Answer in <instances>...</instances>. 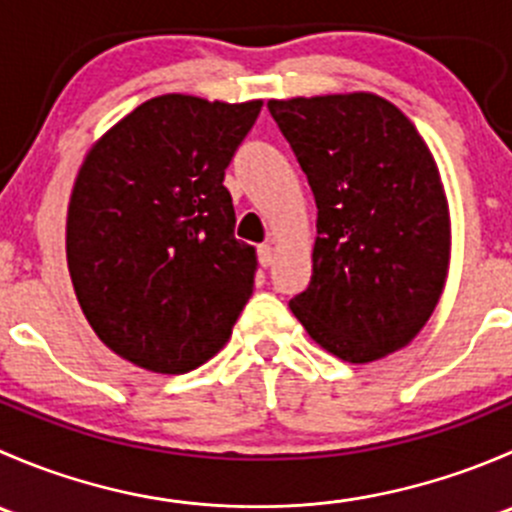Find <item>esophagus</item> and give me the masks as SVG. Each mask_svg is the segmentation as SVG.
Listing matches in <instances>:
<instances>
[{
    "label": "esophagus",
    "mask_w": 512,
    "mask_h": 512,
    "mask_svg": "<svg viewBox=\"0 0 512 512\" xmlns=\"http://www.w3.org/2000/svg\"><path fill=\"white\" fill-rule=\"evenodd\" d=\"M257 262H260V267H270L272 262H275V247L272 245L257 247Z\"/></svg>",
    "instance_id": "esophagus-1"
}]
</instances>
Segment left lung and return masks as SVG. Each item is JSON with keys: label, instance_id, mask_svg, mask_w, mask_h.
<instances>
[{"label": "left lung", "instance_id": "left-lung-1", "mask_svg": "<svg viewBox=\"0 0 512 512\" xmlns=\"http://www.w3.org/2000/svg\"><path fill=\"white\" fill-rule=\"evenodd\" d=\"M317 203L312 280L289 299L309 337L352 364L406 347L436 309L451 255L436 160L386 98L267 101Z\"/></svg>", "mask_w": 512, "mask_h": 512}]
</instances>
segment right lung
I'll use <instances>...</instances> for the list:
<instances>
[{"instance_id":"obj_1","label":"right lung","mask_w":512,"mask_h":512,"mask_svg":"<svg viewBox=\"0 0 512 512\" xmlns=\"http://www.w3.org/2000/svg\"><path fill=\"white\" fill-rule=\"evenodd\" d=\"M262 101L165 94L118 121L86 156L66 218L76 299L111 352L185 374L230 339L255 285L235 240L225 168Z\"/></svg>"}]
</instances>
